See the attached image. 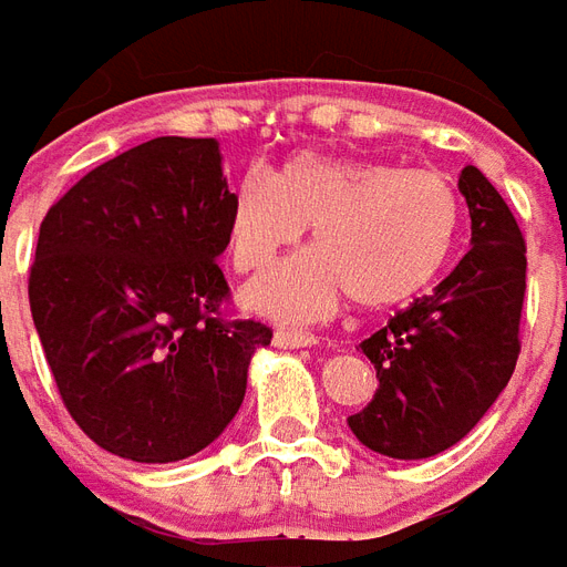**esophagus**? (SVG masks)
I'll use <instances>...</instances> for the list:
<instances>
[{"label": "esophagus", "instance_id": "esophagus-1", "mask_svg": "<svg viewBox=\"0 0 567 567\" xmlns=\"http://www.w3.org/2000/svg\"><path fill=\"white\" fill-rule=\"evenodd\" d=\"M316 342V333H303V330H285V327H279V330L272 333V346L279 348H312Z\"/></svg>", "mask_w": 567, "mask_h": 567}]
</instances>
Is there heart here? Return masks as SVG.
I'll list each match as a JSON object with an SVG mask.
<instances>
[{
  "mask_svg": "<svg viewBox=\"0 0 567 567\" xmlns=\"http://www.w3.org/2000/svg\"><path fill=\"white\" fill-rule=\"evenodd\" d=\"M460 219V195L439 171L295 153L276 174L249 167L237 179L225 230L234 270L264 272L312 225L318 249L246 291L258 312L312 321L348 295L367 309L421 295L451 258Z\"/></svg>",
  "mask_w": 567,
  "mask_h": 567,
  "instance_id": "b5f03b06",
  "label": "heart"
}]
</instances>
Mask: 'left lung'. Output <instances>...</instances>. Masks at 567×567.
<instances>
[{
	"mask_svg": "<svg viewBox=\"0 0 567 567\" xmlns=\"http://www.w3.org/2000/svg\"><path fill=\"white\" fill-rule=\"evenodd\" d=\"M460 192L472 216V249L433 295L360 342L379 390L348 426L369 451L393 460H426L465 439L519 358L526 240L475 165L463 167Z\"/></svg>",
	"mask_w": 567,
	"mask_h": 567,
	"instance_id": "1",
	"label": "left lung"
}]
</instances>
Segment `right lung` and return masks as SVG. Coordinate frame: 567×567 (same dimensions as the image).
<instances>
[{"label": "right lung", "instance_id": "obj_1", "mask_svg": "<svg viewBox=\"0 0 567 567\" xmlns=\"http://www.w3.org/2000/svg\"><path fill=\"white\" fill-rule=\"evenodd\" d=\"M228 179L213 137H153L41 221L29 309L65 409L111 454L177 463L240 412L261 321H228Z\"/></svg>", "mask_w": 567, "mask_h": 567}]
</instances>
